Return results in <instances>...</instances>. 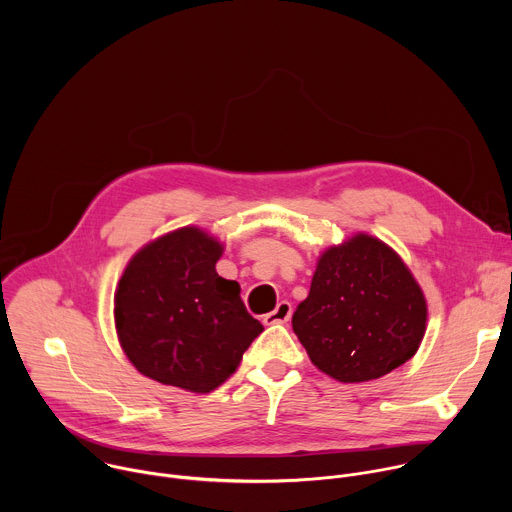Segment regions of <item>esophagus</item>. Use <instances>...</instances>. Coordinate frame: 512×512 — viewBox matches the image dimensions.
<instances>
[{
	"instance_id": "34e87169",
	"label": "esophagus",
	"mask_w": 512,
	"mask_h": 512,
	"mask_svg": "<svg viewBox=\"0 0 512 512\" xmlns=\"http://www.w3.org/2000/svg\"><path fill=\"white\" fill-rule=\"evenodd\" d=\"M289 316H291V304H289V302H279V304L275 306V310L269 312V314L263 318V322H265L267 326L285 324V322L289 320Z\"/></svg>"
}]
</instances>
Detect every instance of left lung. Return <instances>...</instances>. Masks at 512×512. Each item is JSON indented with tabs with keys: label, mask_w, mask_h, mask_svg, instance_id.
<instances>
[{
	"label": "left lung",
	"mask_w": 512,
	"mask_h": 512,
	"mask_svg": "<svg viewBox=\"0 0 512 512\" xmlns=\"http://www.w3.org/2000/svg\"><path fill=\"white\" fill-rule=\"evenodd\" d=\"M291 326L318 371L340 383H364L389 375L417 352L427 302L387 243L356 233L320 255Z\"/></svg>",
	"instance_id": "8db88e82"
}]
</instances>
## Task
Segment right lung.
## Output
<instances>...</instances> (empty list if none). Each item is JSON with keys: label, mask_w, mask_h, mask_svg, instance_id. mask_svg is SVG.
<instances>
[{"label": "right lung", "mask_w": 512, "mask_h": 512, "mask_svg": "<svg viewBox=\"0 0 512 512\" xmlns=\"http://www.w3.org/2000/svg\"><path fill=\"white\" fill-rule=\"evenodd\" d=\"M223 243L182 227L143 245L115 289V330L133 367L190 393L221 387L263 332L237 281L216 273Z\"/></svg>", "instance_id": "obj_1"}]
</instances>
